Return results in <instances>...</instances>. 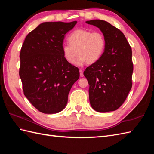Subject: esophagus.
I'll return each instance as SVG.
<instances>
[{
  "instance_id": "esophagus-1",
  "label": "esophagus",
  "mask_w": 154,
  "mask_h": 154,
  "mask_svg": "<svg viewBox=\"0 0 154 154\" xmlns=\"http://www.w3.org/2000/svg\"><path fill=\"white\" fill-rule=\"evenodd\" d=\"M80 75L81 77L83 76V71L82 69H80Z\"/></svg>"
}]
</instances>
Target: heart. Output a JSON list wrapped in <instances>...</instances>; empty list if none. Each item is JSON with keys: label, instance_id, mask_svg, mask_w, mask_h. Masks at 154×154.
<instances>
[{"label": "heart", "instance_id": "obj_1", "mask_svg": "<svg viewBox=\"0 0 154 154\" xmlns=\"http://www.w3.org/2000/svg\"><path fill=\"white\" fill-rule=\"evenodd\" d=\"M67 40L69 44L63 45L62 53L70 64L75 63L78 55L77 64L94 63L103 55L106 47L105 37L100 31L78 29L71 32Z\"/></svg>", "mask_w": 154, "mask_h": 154}]
</instances>
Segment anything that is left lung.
<instances>
[{"mask_svg":"<svg viewBox=\"0 0 154 154\" xmlns=\"http://www.w3.org/2000/svg\"><path fill=\"white\" fill-rule=\"evenodd\" d=\"M86 23L100 28L106 40L103 55L83 72L89 84L90 103L100 112L114 111L124 103L132 86V48L123 32L110 23Z\"/></svg>","mask_w":154,"mask_h":154,"instance_id":"1","label":"left lung"}]
</instances>
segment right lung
<instances>
[{"label": "right lung", "instance_id": "right-lung-1", "mask_svg": "<svg viewBox=\"0 0 154 154\" xmlns=\"http://www.w3.org/2000/svg\"><path fill=\"white\" fill-rule=\"evenodd\" d=\"M77 22L42 23L26 37L20 53L19 76L24 94L40 112L55 114L66 106L78 67L62 53L65 35Z\"/></svg>", "mask_w": 154, "mask_h": 154}]
</instances>
